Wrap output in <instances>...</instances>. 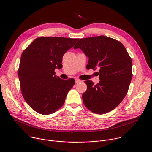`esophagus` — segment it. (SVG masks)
Here are the masks:
<instances>
[{"label": "esophagus", "instance_id": "obj_1", "mask_svg": "<svg viewBox=\"0 0 152 152\" xmlns=\"http://www.w3.org/2000/svg\"><path fill=\"white\" fill-rule=\"evenodd\" d=\"M75 82H76V83H78L80 82V80H79L78 79H75Z\"/></svg>", "mask_w": 152, "mask_h": 152}]
</instances>
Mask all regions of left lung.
Masks as SVG:
<instances>
[{
    "label": "left lung",
    "instance_id": "8db88e82",
    "mask_svg": "<svg viewBox=\"0 0 152 152\" xmlns=\"http://www.w3.org/2000/svg\"><path fill=\"white\" fill-rule=\"evenodd\" d=\"M80 49L89 58L86 67L99 69L96 85L86 80L82 95L85 106L96 114L115 109L126 96L132 79V60L124 45L105 36L80 39L74 49Z\"/></svg>",
    "mask_w": 152,
    "mask_h": 152
}]
</instances>
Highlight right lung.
<instances>
[{
    "mask_svg": "<svg viewBox=\"0 0 152 152\" xmlns=\"http://www.w3.org/2000/svg\"><path fill=\"white\" fill-rule=\"evenodd\" d=\"M79 39L39 37L24 50L18 70L22 94L36 112L50 115L60 109L74 79H61L54 72L62 67L64 54Z\"/></svg>",
    "mask_w": 152,
    "mask_h": 152,
    "instance_id": "obj_1",
    "label": "right lung"
}]
</instances>
